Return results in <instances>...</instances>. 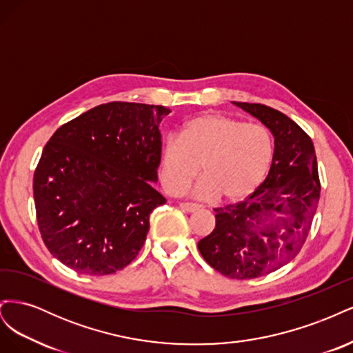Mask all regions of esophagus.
Returning <instances> with one entry per match:
<instances>
[{
    "instance_id": "esophagus-1",
    "label": "esophagus",
    "mask_w": 353,
    "mask_h": 353,
    "mask_svg": "<svg viewBox=\"0 0 353 353\" xmlns=\"http://www.w3.org/2000/svg\"><path fill=\"white\" fill-rule=\"evenodd\" d=\"M179 208L185 212H196L200 209V206L196 205V203H179Z\"/></svg>"
}]
</instances>
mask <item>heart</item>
<instances>
[{"label": "heart", "mask_w": 353, "mask_h": 353, "mask_svg": "<svg viewBox=\"0 0 353 353\" xmlns=\"http://www.w3.org/2000/svg\"><path fill=\"white\" fill-rule=\"evenodd\" d=\"M274 159V138L259 123H245L221 113L188 121L178 137H169L160 150V183L166 193L179 194L199 174V197L218 196L239 201L259 187Z\"/></svg>", "instance_id": "obj_1"}]
</instances>
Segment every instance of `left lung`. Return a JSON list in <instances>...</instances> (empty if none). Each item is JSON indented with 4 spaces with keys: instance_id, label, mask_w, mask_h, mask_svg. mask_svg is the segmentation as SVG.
I'll return each instance as SVG.
<instances>
[{
    "instance_id": "8db88e82",
    "label": "left lung",
    "mask_w": 353,
    "mask_h": 353,
    "mask_svg": "<svg viewBox=\"0 0 353 353\" xmlns=\"http://www.w3.org/2000/svg\"><path fill=\"white\" fill-rule=\"evenodd\" d=\"M274 135L268 176L236 205L215 209L216 225L199 241L205 261L234 280L268 275L296 258L319 200L314 143L284 113L259 103L232 101Z\"/></svg>"
}]
</instances>
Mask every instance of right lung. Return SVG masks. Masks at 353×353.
Instances as JSON below:
<instances>
[{"instance_id":"right-lung-1","label":"right lung","mask_w":353,"mask_h":353,"mask_svg":"<svg viewBox=\"0 0 353 353\" xmlns=\"http://www.w3.org/2000/svg\"><path fill=\"white\" fill-rule=\"evenodd\" d=\"M163 105L112 101L61 125L34 175L41 237L50 253L85 275L130 265L150 213L166 199L157 183Z\"/></svg>"}]
</instances>
